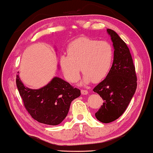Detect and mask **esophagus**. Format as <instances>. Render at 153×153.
I'll use <instances>...</instances> for the list:
<instances>
[{"mask_svg":"<svg viewBox=\"0 0 153 153\" xmlns=\"http://www.w3.org/2000/svg\"><path fill=\"white\" fill-rule=\"evenodd\" d=\"M81 92L82 95H87V94L88 93V91H86V90H81Z\"/></svg>","mask_w":153,"mask_h":153,"instance_id":"1","label":"esophagus"}]
</instances>
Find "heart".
Returning <instances> with one entry per match:
<instances>
[{
    "mask_svg": "<svg viewBox=\"0 0 153 153\" xmlns=\"http://www.w3.org/2000/svg\"><path fill=\"white\" fill-rule=\"evenodd\" d=\"M67 51L68 55L62 56L60 62L65 77L72 83L79 80L81 69L84 83L103 80L114 61V47L106 40L80 37L70 43Z\"/></svg>",
    "mask_w": 153,
    "mask_h": 153,
    "instance_id": "heart-1",
    "label": "heart"
}]
</instances>
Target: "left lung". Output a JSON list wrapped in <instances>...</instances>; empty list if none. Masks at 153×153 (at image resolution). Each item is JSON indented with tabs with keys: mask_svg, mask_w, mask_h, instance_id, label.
<instances>
[{
	"mask_svg": "<svg viewBox=\"0 0 153 153\" xmlns=\"http://www.w3.org/2000/svg\"><path fill=\"white\" fill-rule=\"evenodd\" d=\"M114 48V62L108 74L94 88L103 104L95 113L100 122L109 123L125 112L137 86V77L130 51L126 44L111 29H107Z\"/></svg>",
	"mask_w": 153,
	"mask_h": 153,
	"instance_id": "obj_1",
	"label": "left lung"
}]
</instances>
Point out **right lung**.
Here are the masks:
<instances>
[{"label": "right lung", "mask_w": 153, "mask_h": 153, "mask_svg": "<svg viewBox=\"0 0 153 153\" xmlns=\"http://www.w3.org/2000/svg\"><path fill=\"white\" fill-rule=\"evenodd\" d=\"M16 83L26 109L39 123L57 125L65 118L71 102L81 95L80 90L74 88L58 77L37 90L25 87L19 75Z\"/></svg>", "instance_id": "right-lung-1"}]
</instances>
